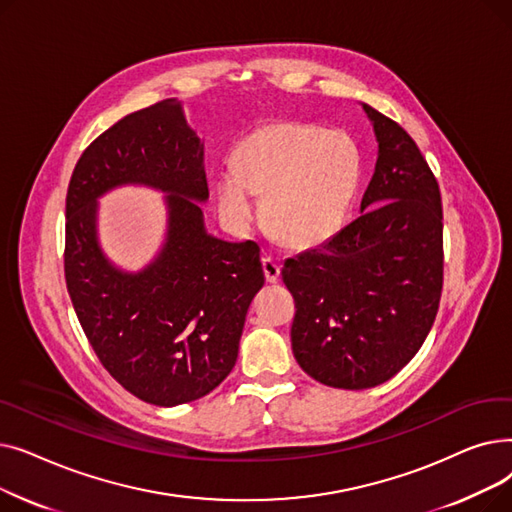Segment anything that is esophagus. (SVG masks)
Returning <instances> with one entry per match:
<instances>
[{"label": "esophagus", "mask_w": 512, "mask_h": 512, "mask_svg": "<svg viewBox=\"0 0 512 512\" xmlns=\"http://www.w3.org/2000/svg\"><path fill=\"white\" fill-rule=\"evenodd\" d=\"M263 274H265V280L270 284H276L280 280V263L270 259V257H263Z\"/></svg>", "instance_id": "obj_1"}]
</instances>
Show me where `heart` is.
I'll use <instances>...</instances> for the list:
<instances>
[{
  "label": "heart",
  "instance_id": "b5f03b06",
  "mask_svg": "<svg viewBox=\"0 0 512 512\" xmlns=\"http://www.w3.org/2000/svg\"><path fill=\"white\" fill-rule=\"evenodd\" d=\"M234 172L215 182L222 220L245 232L263 220L290 249H315L346 224L361 184V153L351 134L307 122H272L242 139Z\"/></svg>",
  "mask_w": 512,
  "mask_h": 512
}]
</instances>
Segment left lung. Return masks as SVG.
Segmentation results:
<instances>
[{"label": "left lung", "mask_w": 512, "mask_h": 512, "mask_svg": "<svg viewBox=\"0 0 512 512\" xmlns=\"http://www.w3.org/2000/svg\"><path fill=\"white\" fill-rule=\"evenodd\" d=\"M378 161L361 215L286 259L297 313L292 353L313 380L344 390L388 382L425 342L442 294V199L407 130L361 103Z\"/></svg>", "instance_id": "8db88e82"}]
</instances>
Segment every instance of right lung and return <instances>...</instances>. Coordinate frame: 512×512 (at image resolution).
Returning a JSON list of instances; mask_svg holds the SVG:
<instances>
[{"label": "right lung", "instance_id": "right-lung-1", "mask_svg": "<svg viewBox=\"0 0 512 512\" xmlns=\"http://www.w3.org/2000/svg\"><path fill=\"white\" fill-rule=\"evenodd\" d=\"M126 183L167 195V240L141 273L114 266L98 245L96 199ZM207 199L203 141L176 99L99 134L68 184L64 272L76 317L101 365L149 405L176 407L226 380L265 282L257 242L207 232Z\"/></svg>", "mask_w": 512, "mask_h": 512}]
</instances>
